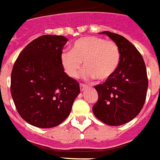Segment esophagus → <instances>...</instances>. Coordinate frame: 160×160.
Instances as JSON below:
<instances>
[{"label":"esophagus","mask_w":160,"mask_h":160,"mask_svg":"<svg viewBox=\"0 0 160 160\" xmlns=\"http://www.w3.org/2000/svg\"><path fill=\"white\" fill-rule=\"evenodd\" d=\"M87 88H88V86L86 84H83V83H81V84H80V89H81V91H83V90H85Z\"/></svg>","instance_id":"1"}]
</instances>
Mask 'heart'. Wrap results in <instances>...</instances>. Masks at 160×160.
<instances>
[{"label": "heart", "mask_w": 160, "mask_h": 160, "mask_svg": "<svg viewBox=\"0 0 160 160\" xmlns=\"http://www.w3.org/2000/svg\"><path fill=\"white\" fill-rule=\"evenodd\" d=\"M61 65L67 76L78 78L84 65L83 78L107 80L112 77L120 63V51L113 41L99 37H85L72 44L71 51L60 55Z\"/></svg>", "instance_id": "heart-1"}]
</instances>
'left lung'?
I'll use <instances>...</instances> for the list:
<instances>
[{
	"instance_id": "left-lung-1",
	"label": "left lung",
	"mask_w": 160,
	"mask_h": 160,
	"mask_svg": "<svg viewBox=\"0 0 160 160\" xmlns=\"http://www.w3.org/2000/svg\"><path fill=\"white\" fill-rule=\"evenodd\" d=\"M118 47L120 63L112 77L94 86L98 101L93 112L112 126L122 125L139 114L145 103L148 79L142 54L132 43L118 34L103 31Z\"/></svg>"
}]
</instances>
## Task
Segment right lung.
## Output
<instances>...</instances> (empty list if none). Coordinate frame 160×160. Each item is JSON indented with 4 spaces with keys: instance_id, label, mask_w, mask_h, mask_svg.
Returning a JSON list of instances; mask_svg holds the SVG:
<instances>
[{
    "instance_id": "obj_1",
    "label": "right lung",
    "mask_w": 160,
    "mask_h": 160,
    "mask_svg": "<svg viewBox=\"0 0 160 160\" xmlns=\"http://www.w3.org/2000/svg\"><path fill=\"white\" fill-rule=\"evenodd\" d=\"M68 39L44 35L22 50L11 74V94L21 118L33 126L53 128L70 115L80 93L60 61Z\"/></svg>"
}]
</instances>
